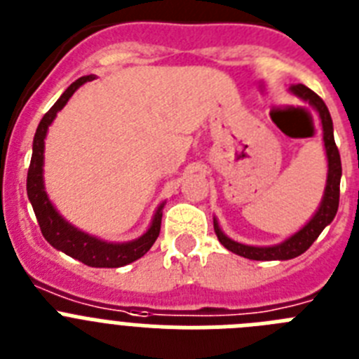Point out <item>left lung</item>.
Returning <instances> with one entry per match:
<instances>
[{
	"label": "left lung",
	"instance_id": "obj_1",
	"mask_svg": "<svg viewBox=\"0 0 359 359\" xmlns=\"http://www.w3.org/2000/svg\"><path fill=\"white\" fill-rule=\"evenodd\" d=\"M291 92L296 97H300L302 101H307L314 110L318 111L320 119H322L323 128V144H325L327 154V184L325 191H323V198L320 202V208L311 218L309 222L302 227L300 231L289 236L287 240H283L282 244L276 245H266V248H257V245H245L235 242L229 236L224 235V231L218 227V222L215 220V233H217L220 244L226 249H229L231 253L240 255V257L249 258V260H291L294 257H300L307 249L313 245L314 240L320 236V233L329 226L336 217L339 204V179H341V158H339V151L336 148L334 142V132H332V119L327 110L325 102L322 101L320 95L307 88L305 85H292Z\"/></svg>",
	"mask_w": 359,
	"mask_h": 359
}]
</instances>
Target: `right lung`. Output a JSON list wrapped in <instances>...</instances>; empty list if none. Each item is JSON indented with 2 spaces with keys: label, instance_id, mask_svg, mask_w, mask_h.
<instances>
[{
  "label": "right lung",
  "instance_id": "obj_1",
  "mask_svg": "<svg viewBox=\"0 0 359 359\" xmlns=\"http://www.w3.org/2000/svg\"><path fill=\"white\" fill-rule=\"evenodd\" d=\"M92 79L93 76H85L79 77L76 83H72L65 90L63 95L55 101V104L43 115L41 123L36 130V135H34L32 158H30L29 175H27V193H29V201L34 208L39 227H41L43 236L52 248L63 251L65 255L76 258V260L83 262L90 267H123L126 264L135 262L137 258L144 257L149 248L155 244V240L161 233L164 202L155 211L151 226L148 227V231L144 235L132 240V242L114 244V242H104L101 238H95V236L81 231L72 224H68L52 205L45 191V184H43V162H45V155L43 154H45V137L46 132H48V126L55 119L57 111L63 110V106L74 95V92L81 85H85Z\"/></svg>",
  "mask_w": 359,
  "mask_h": 359
}]
</instances>
